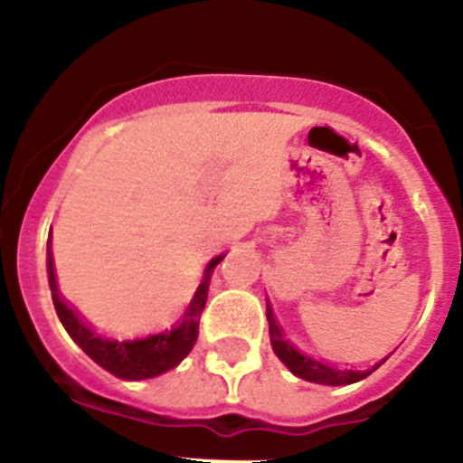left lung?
Instances as JSON below:
<instances>
[{"label": "left lung", "mask_w": 463, "mask_h": 463, "mask_svg": "<svg viewBox=\"0 0 463 463\" xmlns=\"http://www.w3.org/2000/svg\"><path fill=\"white\" fill-rule=\"evenodd\" d=\"M266 318H269V334H270V345H273V352L278 354L279 361L288 367L296 376L305 378V381L311 383H322V385H349V383L363 381L372 374V372L378 370V367L385 363L383 358L381 363H376L372 370H338V367L325 365V363L316 361V358L307 356L300 349L293 347L288 340H284L282 329L278 326V322L273 318V311L266 305Z\"/></svg>", "instance_id": "8db88e82"}]
</instances>
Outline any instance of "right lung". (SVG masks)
I'll return each mask as SVG.
<instances>
[{
    "mask_svg": "<svg viewBox=\"0 0 463 463\" xmlns=\"http://www.w3.org/2000/svg\"><path fill=\"white\" fill-rule=\"evenodd\" d=\"M222 258H214L205 269L202 284H199L197 293H194L193 302H190L188 311H185L184 320L176 326L158 334L143 335V338H107V335L96 334L78 318L76 311L62 300L58 291V282H55V266H53V250H51V232L49 241H46V270H49V287L51 296H53L55 311L58 318L67 329V334L80 345L82 352L87 354L91 361H96L102 370L111 372L118 378H128V381H141V378H152L163 374V372L172 370L179 365L190 349L194 347L199 335V318L208 300V287L210 275H213L214 266L219 264Z\"/></svg>",
    "mask_w": 463,
    "mask_h": 463,
    "instance_id": "obj_1",
    "label": "right lung"
}]
</instances>
